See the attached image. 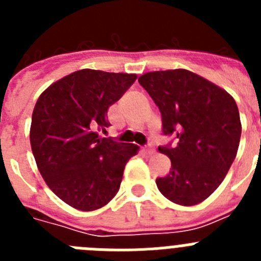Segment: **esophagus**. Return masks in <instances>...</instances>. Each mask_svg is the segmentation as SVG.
Masks as SVG:
<instances>
[{"instance_id": "1", "label": "esophagus", "mask_w": 261, "mask_h": 261, "mask_svg": "<svg viewBox=\"0 0 261 261\" xmlns=\"http://www.w3.org/2000/svg\"><path fill=\"white\" fill-rule=\"evenodd\" d=\"M142 151H144L145 154H153L154 149H153V146H151V145H147V146L142 147Z\"/></svg>"}]
</instances>
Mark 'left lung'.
I'll return each instance as SVG.
<instances>
[{
	"label": "left lung",
	"instance_id": "left-lung-1",
	"mask_svg": "<svg viewBox=\"0 0 261 261\" xmlns=\"http://www.w3.org/2000/svg\"><path fill=\"white\" fill-rule=\"evenodd\" d=\"M138 82L162 116V133L172 140L158 150L171 159L156 187L166 199L191 206L218 188L234 162L242 125L237 103L208 80L186 69L150 71Z\"/></svg>",
	"mask_w": 261,
	"mask_h": 261
}]
</instances>
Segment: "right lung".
<instances>
[{"instance_id": "right-lung-1", "label": "right lung", "mask_w": 261, "mask_h": 261, "mask_svg": "<svg viewBox=\"0 0 261 261\" xmlns=\"http://www.w3.org/2000/svg\"><path fill=\"white\" fill-rule=\"evenodd\" d=\"M136 74L82 69L50 85L32 112L30 141L53 193L78 211L102 208L120 188L138 146L106 138L107 110L135 84Z\"/></svg>"}]
</instances>
